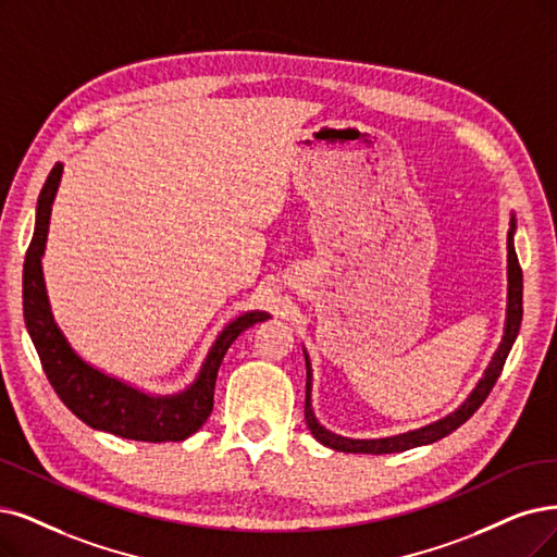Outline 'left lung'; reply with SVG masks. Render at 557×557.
I'll return each mask as SVG.
<instances>
[{
	"label": "left lung",
	"instance_id": "1",
	"mask_svg": "<svg viewBox=\"0 0 557 557\" xmlns=\"http://www.w3.org/2000/svg\"><path fill=\"white\" fill-rule=\"evenodd\" d=\"M513 230H517V220L511 215V230L507 234V319H505V335L503 342L498 346V351L493 354L484 376L480 379V383L475 385V389L468 395V399L455 410V413H449L447 418L434 422V424H426L422 429L416 431H408V434H399V436H389V438H374V441H356V438H344L333 434V431H327L325 426H321L314 418V410H312V364L310 358L305 354V364H307V389H305V422L310 426L312 436L325 445V447H333L337 451H351V455H393V451H404L410 447H418V445H429V443H436L441 438H445L451 431L459 429L475 410L484 404V399L488 397V393L496 385L505 360L511 351V344L519 335V327H521V319H523V273H521V265H519V257L517 250H513Z\"/></svg>",
	"mask_w": 557,
	"mask_h": 557
}]
</instances>
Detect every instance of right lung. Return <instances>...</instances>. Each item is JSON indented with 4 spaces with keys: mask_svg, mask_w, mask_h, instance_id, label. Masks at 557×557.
Here are the masks:
<instances>
[{
    "mask_svg": "<svg viewBox=\"0 0 557 557\" xmlns=\"http://www.w3.org/2000/svg\"><path fill=\"white\" fill-rule=\"evenodd\" d=\"M61 172H64V164L57 162L44 190L38 195L34 238L23 268L25 325L36 346L40 364H44V372L54 387L57 397L66 404L73 416L91 429L144 443L185 441L211 416L218 369L226 348L247 327L265 321L268 314L245 312L226 325L211 346L209 356H206L195 383L178 395H147L128 383L98 372L96 367L73 351L69 339L54 323L44 282V265H40Z\"/></svg>",
    "mask_w": 557,
    "mask_h": 557,
    "instance_id": "right-lung-1",
    "label": "right lung"
}]
</instances>
